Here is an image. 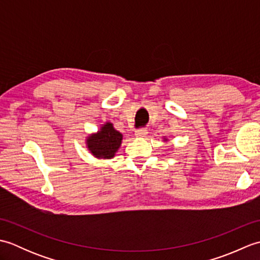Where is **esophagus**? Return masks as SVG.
<instances>
[{"label":"esophagus","instance_id":"esophagus-1","mask_svg":"<svg viewBox=\"0 0 260 260\" xmlns=\"http://www.w3.org/2000/svg\"><path fill=\"white\" fill-rule=\"evenodd\" d=\"M147 135V129L142 128V129H137L135 132V136L137 137H145Z\"/></svg>","mask_w":260,"mask_h":260}]
</instances>
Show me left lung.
I'll return each instance as SVG.
<instances>
[{"label": "left lung", "mask_w": 260, "mask_h": 260, "mask_svg": "<svg viewBox=\"0 0 260 260\" xmlns=\"http://www.w3.org/2000/svg\"><path fill=\"white\" fill-rule=\"evenodd\" d=\"M163 142H165V143H168V142H169V139H168V137H167V136H165V137H164V139H163Z\"/></svg>", "instance_id": "1"}]
</instances>
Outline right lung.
<instances>
[{
  "label": "right lung",
  "mask_w": 260,
  "mask_h": 260,
  "mask_svg": "<svg viewBox=\"0 0 260 260\" xmlns=\"http://www.w3.org/2000/svg\"><path fill=\"white\" fill-rule=\"evenodd\" d=\"M85 143L92 156L99 159H109L118 152L123 143V134L115 129L113 123L105 121L96 133L86 137Z\"/></svg>",
  "instance_id": "right-lung-1"
}]
</instances>
